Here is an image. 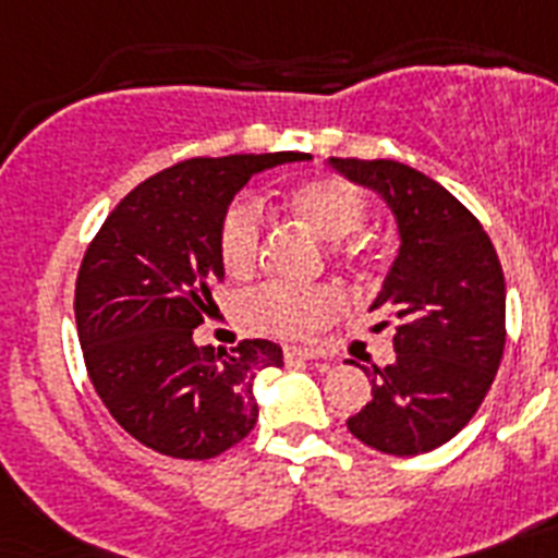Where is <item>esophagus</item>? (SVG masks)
Listing matches in <instances>:
<instances>
[{"label": "esophagus", "mask_w": 558, "mask_h": 558, "mask_svg": "<svg viewBox=\"0 0 558 558\" xmlns=\"http://www.w3.org/2000/svg\"><path fill=\"white\" fill-rule=\"evenodd\" d=\"M283 355H287V361H315V357H320V352L310 350V347H287Z\"/></svg>", "instance_id": "1"}]
</instances>
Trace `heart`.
Listing matches in <instances>:
<instances>
[{
  "mask_svg": "<svg viewBox=\"0 0 558 558\" xmlns=\"http://www.w3.org/2000/svg\"><path fill=\"white\" fill-rule=\"evenodd\" d=\"M287 206L298 220L310 226L318 238L341 243L355 234L366 220L364 192L343 177H312L287 194ZM264 223L252 201L229 206L220 226V260L234 278H246L260 264ZM343 310V294L332 287H264L246 301L248 320L266 332L303 338Z\"/></svg>",
  "mask_w": 558,
  "mask_h": 558,
  "instance_id": "heart-1",
  "label": "heart"
}]
</instances>
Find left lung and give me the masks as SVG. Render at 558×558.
Listing matches in <instances>:
<instances>
[{"instance_id":"8db88e82","label":"left lung","mask_w":558,"mask_h":558,"mask_svg":"<svg viewBox=\"0 0 558 558\" xmlns=\"http://www.w3.org/2000/svg\"><path fill=\"white\" fill-rule=\"evenodd\" d=\"M335 169L381 194L398 226V255L369 310L396 318V361L366 369L373 401L347 421L389 456H418L464 429L505 355V275L482 223L433 177L396 160Z\"/></svg>"}]
</instances>
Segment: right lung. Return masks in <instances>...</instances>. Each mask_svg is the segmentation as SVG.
I'll return each mask as SVG.
<instances>
[{"label":"right lung","mask_w":558,"mask_h":558,"mask_svg":"<svg viewBox=\"0 0 558 558\" xmlns=\"http://www.w3.org/2000/svg\"><path fill=\"white\" fill-rule=\"evenodd\" d=\"M312 154L194 157L148 177L90 240L76 275L88 378L129 436L171 459H215L257 424L255 378L283 366L271 341L197 347L223 280L220 226L255 174Z\"/></svg>","instance_id":"1"}]
</instances>
